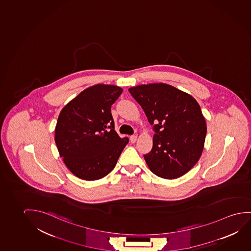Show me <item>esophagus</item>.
Returning <instances> with one entry per match:
<instances>
[{"mask_svg":"<svg viewBox=\"0 0 251 251\" xmlns=\"http://www.w3.org/2000/svg\"><path fill=\"white\" fill-rule=\"evenodd\" d=\"M136 140H137V136H136V135H132V136H130V142H132V143H135V142H136Z\"/></svg>","mask_w":251,"mask_h":251,"instance_id":"esophagus-1","label":"esophagus"}]
</instances>
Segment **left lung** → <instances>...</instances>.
I'll list each match as a JSON object with an SVG mask.
<instances>
[{"instance_id":"8db88e82","label":"left lung","mask_w":251,"mask_h":251,"mask_svg":"<svg viewBox=\"0 0 251 251\" xmlns=\"http://www.w3.org/2000/svg\"><path fill=\"white\" fill-rule=\"evenodd\" d=\"M153 125V148L146 163L160 178L174 179L189 172L202 154L206 123L191 95L170 84H141L128 89Z\"/></svg>"}]
</instances>
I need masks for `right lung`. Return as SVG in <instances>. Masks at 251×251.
I'll list each match as a JSON object with an SVG mask.
<instances>
[{
    "label": "right lung",
    "mask_w": 251,
    "mask_h": 251,
    "mask_svg": "<svg viewBox=\"0 0 251 251\" xmlns=\"http://www.w3.org/2000/svg\"><path fill=\"white\" fill-rule=\"evenodd\" d=\"M110 84H96L73 98L58 116L55 142L64 163L84 180L105 177L116 167L128 142L116 133L110 108L123 92Z\"/></svg>",
    "instance_id": "1"
}]
</instances>
